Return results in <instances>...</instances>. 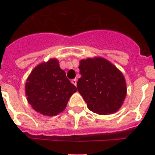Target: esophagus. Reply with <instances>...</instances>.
<instances>
[{
	"mask_svg": "<svg viewBox=\"0 0 155 155\" xmlns=\"http://www.w3.org/2000/svg\"><path fill=\"white\" fill-rule=\"evenodd\" d=\"M77 79L76 78H74V79H73V80H71V83H72V84H74V85H75V86H77Z\"/></svg>",
	"mask_w": 155,
	"mask_h": 155,
	"instance_id": "obj_1",
	"label": "esophagus"
}]
</instances>
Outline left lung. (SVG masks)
<instances>
[{"mask_svg":"<svg viewBox=\"0 0 155 155\" xmlns=\"http://www.w3.org/2000/svg\"><path fill=\"white\" fill-rule=\"evenodd\" d=\"M81 75L77 83L78 90L87 108L99 115L118 111L127 95V85L121 71L102 57L81 60Z\"/></svg>","mask_w":155,"mask_h":155,"instance_id":"8db88e82","label":"left lung"}]
</instances>
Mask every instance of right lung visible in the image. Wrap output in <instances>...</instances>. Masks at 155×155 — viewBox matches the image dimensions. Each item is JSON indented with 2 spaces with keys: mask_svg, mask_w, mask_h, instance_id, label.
Returning a JSON list of instances; mask_svg holds the SVG:
<instances>
[{
  "mask_svg": "<svg viewBox=\"0 0 155 155\" xmlns=\"http://www.w3.org/2000/svg\"><path fill=\"white\" fill-rule=\"evenodd\" d=\"M76 91V87L68 80L57 59H50L35 67L25 83L28 103L44 116H57L63 112Z\"/></svg>",
  "mask_w": 155,
  "mask_h": 155,
  "instance_id": "add662e5",
  "label": "right lung"
}]
</instances>
